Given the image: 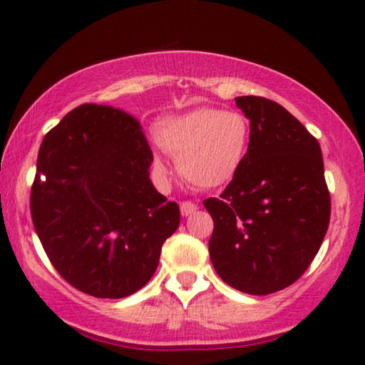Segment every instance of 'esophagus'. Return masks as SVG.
I'll list each match as a JSON object with an SVG mask.
<instances>
[{
	"instance_id": "1",
	"label": "esophagus",
	"mask_w": 365,
	"mask_h": 365,
	"mask_svg": "<svg viewBox=\"0 0 365 365\" xmlns=\"http://www.w3.org/2000/svg\"><path fill=\"white\" fill-rule=\"evenodd\" d=\"M180 211H182L183 216H190L192 212L197 211V206L194 202H190V200H183V202L180 204Z\"/></svg>"
}]
</instances>
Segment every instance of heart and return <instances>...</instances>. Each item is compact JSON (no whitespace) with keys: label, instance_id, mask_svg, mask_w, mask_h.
<instances>
[{"label":"heart","instance_id":"1","mask_svg":"<svg viewBox=\"0 0 365 365\" xmlns=\"http://www.w3.org/2000/svg\"><path fill=\"white\" fill-rule=\"evenodd\" d=\"M250 139L245 115L220 108H195L178 116H165L154 125V140L177 158V170L200 188H217L232 182L244 165ZM153 170L166 180L168 166L159 154Z\"/></svg>","mask_w":365,"mask_h":365}]
</instances>
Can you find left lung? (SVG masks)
I'll return each instance as SVG.
<instances>
[{"label":"left lung","mask_w":365,"mask_h":365,"mask_svg":"<svg viewBox=\"0 0 365 365\" xmlns=\"http://www.w3.org/2000/svg\"><path fill=\"white\" fill-rule=\"evenodd\" d=\"M250 120L247 156L220 199L209 255L225 283L250 295L290 287L316 257L329 226L331 199L319 142L282 104L237 98Z\"/></svg>","instance_id":"1"}]
</instances>
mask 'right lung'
I'll return each mask as SVG.
<instances>
[{
    "instance_id": "obj_1",
    "label": "right lung",
    "mask_w": 365,
    "mask_h": 365,
    "mask_svg": "<svg viewBox=\"0 0 365 365\" xmlns=\"http://www.w3.org/2000/svg\"><path fill=\"white\" fill-rule=\"evenodd\" d=\"M139 120L82 104L46 133L31 190L36 233L54 269L98 299H123L153 278L180 225L149 178Z\"/></svg>"
}]
</instances>
